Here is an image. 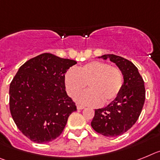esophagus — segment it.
<instances>
[{
  "instance_id": "34e87169",
  "label": "esophagus",
  "mask_w": 160,
  "mask_h": 160,
  "mask_svg": "<svg viewBox=\"0 0 160 160\" xmlns=\"http://www.w3.org/2000/svg\"><path fill=\"white\" fill-rule=\"evenodd\" d=\"M84 108V105H77V109H83Z\"/></svg>"
}]
</instances>
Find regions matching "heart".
<instances>
[{
  "instance_id": "1",
  "label": "heart",
  "mask_w": 160,
  "mask_h": 160,
  "mask_svg": "<svg viewBox=\"0 0 160 160\" xmlns=\"http://www.w3.org/2000/svg\"><path fill=\"white\" fill-rule=\"evenodd\" d=\"M64 83L69 96L75 97L78 103L88 105L108 104L114 101L122 92L124 76L116 67L101 61H92L80 67L77 71L70 68L64 75Z\"/></svg>"
}]
</instances>
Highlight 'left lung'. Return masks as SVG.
Listing matches in <instances>:
<instances>
[{
	"label": "left lung",
	"mask_w": 160,
	"mask_h": 160,
	"mask_svg": "<svg viewBox=\"0 0 160 160\" xmlns=\"http://www.w3.org/2000/svg\"><path fill=\"white\" fill-rule=\"evenodd\" d=\"M99 58H109L116 63L124 76V84L114 101L105 108L95 109L91 126L102 135L117 137L130 130L139 118L146 97L144 81L135 65L128 59L115 55Z\"/></svg>",
	"instance_id": "1"
}]
</instances>
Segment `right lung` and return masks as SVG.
Returning a JSON list of instances; mask_svg holds the SVG:
<instances>
[{"mask_svg":"<svg viewBox=\"0 0 160 160\" xmlns=\"http://www.w3.org/2000/svg\"><path fill=\"white\" fill-rule=\"evenodd\" d=\"M76 63L43 53L20 67L9 86V109L22 134L46 143L63 132L76 105L65 90L64 75Z\"/></svg>","mask_w":160,"mask_h":160,"instance_id":"right-lung-1","label":"right lung"}]
</instances>
